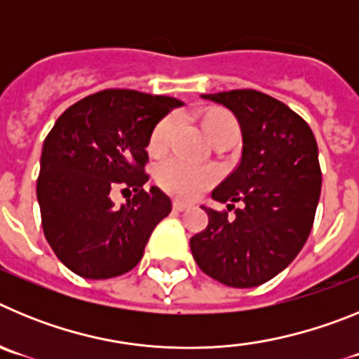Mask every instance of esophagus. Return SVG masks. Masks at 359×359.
<instances>
[{
  "mask_svg": "<svg viewBox=\"0 0 359 359\" xmlns=\"http://www.w3.org/2000/svg\"><path fill=\"white\" fill-rule=\"evenodd\" d=\"M190 207H192V205H190V203L177 201V199H176V201L172 203V208H174V210H176V212H185V210H189Z\"/></svg>",
  "mask_w": 359,
  "mask_h": 359,
  "instance_id": "esophagus-1",
  "label": "esophagus"
}]
</instances>
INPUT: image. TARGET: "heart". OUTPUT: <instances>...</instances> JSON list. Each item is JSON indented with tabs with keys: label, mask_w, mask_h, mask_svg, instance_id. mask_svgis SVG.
<instances>
[{
	"label": "heart",
	"mask_w": 359,
	"mask_h": 359,
	"mask_svg": "<svg viewBox=\"0 0 359 359\" xmlns=\"http://www.w3.org/2000/svg\"><path fill=\"white\" fill-rule=\"evenodd\" d=\"M174 123H176V116L167 115L154 126L151 138H149V149L152 152H163L167 149ZM203 126L212 140L219 133L237 128V122L233 116L224 111H208L207 115L203 116ZM154 177L165 192H169L176 198L189 199L210 187L217 177V172L207 165H194L180 156H170L158 163Z\"/></svg>",
	"instance_id": "heart-1"
}]
</instances>
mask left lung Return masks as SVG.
Instances as JSON below:
<instances>
[{
    "instance_id": "obj_1",
    "label": "left lung",
    "mask_w": 359,
    "mask_h": 359,
    "mask_svg": "<svg viewBox=\"0 0 359 359\" xmlns=\"http://www.w3.org/2000/svg\"><path fill=\"white\" fill-rule=\"evenodd\" d=\"M203 98L233 111L243 152L236 170L212 190L228 210L207 208L208 226L190 239V250L214 280L261 286L291 264L309 237L322 189L318 145L302 116L261 91L231 90ZM231 210L233 216L227 214Z\"/></svg>"
}]
</instances>
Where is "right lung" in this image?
<instances>
[{"mask_svg": "<svg viewBox=\"0 0 359 359\" xmlns=\"http://www.w3.org/2000/svg\"><path fill=\"white\" fill-rule=\"evenodd\" d=\"M177 98L135 90H104L69 106L48 133L41 154L37 199L44 237L79 277L113 278L140 262L172 203L149 180L145 147ZM133 189L115 209L113 189Z\"/></svg>", "mask_w": 359, "mask_h": 359, "instance_id": "add662e5", "label": "right lung"}]
</instances>
